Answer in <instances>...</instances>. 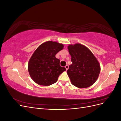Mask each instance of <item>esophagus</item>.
<instances>
[{
  "label": "esophagus",
  "instance_id": "obj_1",
  "mask_svg": "<svg viewBox=\"0 0 121 121\" xmlns=\"http://www.w3.org/2000/svg\"><path fill=\"white\" fill-rule=\"evenodd\" d=\"M65 69H66V70H68V68H69V66H68V65H66L65 66Z\"/></svg>",
  "mask_w": 121,
  "mask_h": 121
}]
</instances>
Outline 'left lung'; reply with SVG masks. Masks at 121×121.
<instances>
[{
    "label": "left lung",
    "instance_id": "left-lung-1",
    "mask_svg": "<svg viewBox=\"0 0 121 121\" xmlns=\"http://www.w3.org/2000/svg\"><path fill=\"white\" fill-rule=\"evenodd\" d=\"M68 48L72 64L67 74L72 84L79 88L92 85L100 72V64L96 57L88 48L80 43L69 44Z\"/></svg>",
    "mask_w": 121,
    "mask_h": 121
}]
</instances>
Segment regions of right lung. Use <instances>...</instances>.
I'll use <instances>...</instances> for the list:
<instances>
[{
    "label": "right lung",
    "mask_w": 121,
    "mask_h": 121,
    "mask_svg": "<svg viewBox=\"0 0 121 121\" xmlns=\"http://www.w3.org/2000/svg\"><path fill=\"white\" fill-rule=\"evenodd\" d=\"M64 45L48 41L39 45L33 53L28 63L31 78L38 85L49 86L56 82L58 77L66 70L60 65L56 54L64 48Z\"/></svg>",
    "instance_id": "1"
}]
</instances>
